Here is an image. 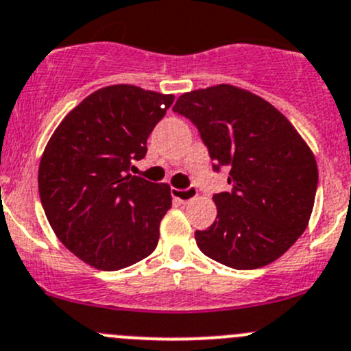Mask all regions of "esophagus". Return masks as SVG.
<instances>
[{
	"mask_svg": "<svg viewBox=\"0 0 351 351\" xmlns=\"http://www.w3.org/2000/svg\"><path fill=\"white\" fill-rule=\"evenodd\" d=\"M171 195L175 197L178 202L186 204L190 200H193L197 197V189L195 186H189V189H173Z\"/></svg>",
	"mask_w": 351,
	"mask_h": 351,
	"instance_id": "obj_1",
	"label": "esophagus"
}]
</instances>
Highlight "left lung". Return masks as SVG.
Listing matches in <instances>:
<instances>
[{"instance_id": "8db88e82", "label": "left lung", "mask_w": 351, "mask_h": 351, "mask_svg": "<svg viewBox=\"0 0 351 351\" xmlns=\"http://www.w3.org/2000/svg\"><path fill=\"white\" fill-rule=\"evenodd\" d=\"M173 111L199 130L230 192L214 193L216 221L195 231L202 254L233 269L280 258L307 228L319 173L293 125L273 104L233 85L182 94Z\"/></svg>"}]
</instances>
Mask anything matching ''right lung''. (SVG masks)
<instances>
[{
  "label": "right lung",
  "instance_id": "right-lung-1",
  "mask_svg": "<svg viewBox=\"0 0 351 351\" xmlns=\"http://www.w3.org/2000/svg\"><path fill=\"white\" fill-rule=\"evenodd\" d=\"M175 97L135 85H110L70 111L47 142L39 195L51 228L78 258L103 271L154 252L171 207L166 183L130 175Z\"/></svg>",
  "mask_w": 351,
  "mask_h": 351
}]
</instances>
